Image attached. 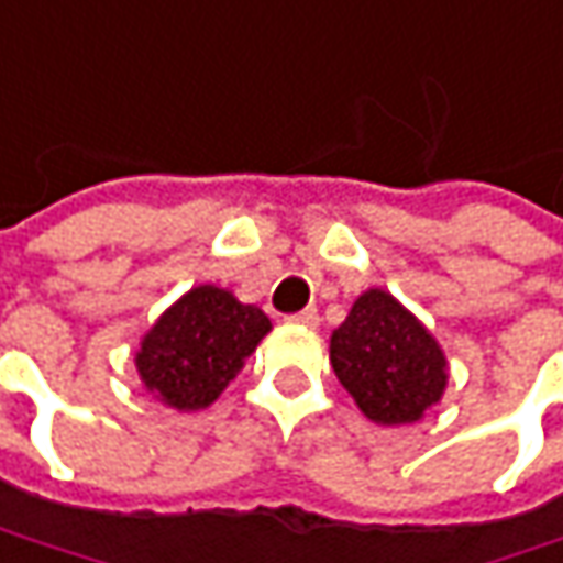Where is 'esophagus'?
<instances>
[{"label": "esophagus", "mask_w": 563, "mask_h": 563, "mask_svg": "<svg viewBox=\"0 0 563 563\" xmlns=\"http://www.w3.org/2000/svg\"><path fill=\"white\" fill-rule=\"evenodd\" d=\"M289 324H302V328H318V309H302V312L289 314Z\"/></svg>", "instance_id": "1"}]
</instances>
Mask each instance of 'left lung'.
<instances>
[{
  "mask_svg": "<svg viewBox=\"0 0 563 563\" xmlns=\"http://www.w3.org/2000/svg\"><path fill=\"white\" fill-rule=\"evenodd\" d=\"M331 366L356 408L379 427L420 420L443 401L449 382L440 341L385 289L356 296L331 334Z\"/></svg>",
  "mask_w": 563,
  "mask_h": 563,
  "instance_id": "1",
  "label": "left lung"
}]
</instances>
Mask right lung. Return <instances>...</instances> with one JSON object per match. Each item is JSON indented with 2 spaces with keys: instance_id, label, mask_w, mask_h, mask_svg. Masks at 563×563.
Returning <instances> with one entry per match:
<instances>
[{
  "instance_id": "1",
  "label": "right lung",
  "mask_w": 563,
  "mask_h": 563,
  "mask_svg": "<svg viewBox=\"0 0 563 563\" xmlns=\"http://www.w3.org/2000/svg\"><path fill=\"white\" fill-rule=\"evenodd\" d=\"M271 318L235 292L200 283L155 318L136 350V373L152 398L175 411H203L235 379Z\"/></svg>"
}]
</instances>
